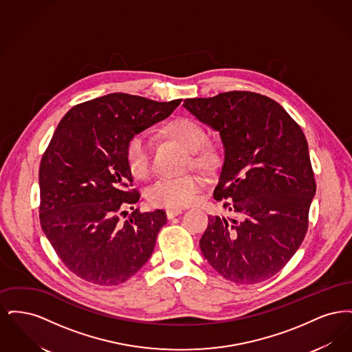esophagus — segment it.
Segmentation results:
<instances>
[{"mask_svg": "<svg viewBox=\"0 0 352 352\" xmlns=\"http://www.w3.org/2000/svg\"><path fill=\"white\" fill-rule=\"evenodd\" d=\"M181 214H182L181 208H168V210H166V217H168V219L175 218V217H178Z\"/></svg>", "mask_w": 352, "mask_h": 352, "instance_id": "1", "label": "esophagus"}]
</instances>
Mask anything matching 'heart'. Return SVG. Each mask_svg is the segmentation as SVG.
Returning a JSON list of instances; mask_svg holds the SVG:
<instances>
[{
	"label": "heart",
	"mask_w": 352,
	"mask_h": 352,
	"mask_svg": "<svg viewBox=\"0 0 352 352\" xmlns=\"http://www.w3.org/2000/svg\"><path fill=\"white\" fill-rule=\"evenodd\" d=\"M168 132L175 137L188 151H194V162L201 166H212L218 154L214 148L203 146L207 133L195 120L181 118L170 122ZM126 162L131 173L137 178H145L151 170L153 142L149 134L137 133L131 137L126 144ZM201 178L194 174L174 178H160L148 187L146 198L155 207L181 208L195 201L201 188Z\"/></svg>",
	"instance_id": "heart-1"
}]
</instances>
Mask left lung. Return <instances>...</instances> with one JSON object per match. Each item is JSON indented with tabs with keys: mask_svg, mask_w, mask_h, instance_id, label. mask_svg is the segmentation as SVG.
Here are the masks:
<instances>
[{
	"mask_svg": "<svg viewBox=\"0 0 352 352\" xmlns=\"http://www.w3.org/2000/svg\"><path fill=\"white\" fill-rule=\"evenodd\" d=\"M184 107L218 131L224 162L217 201L232 218L208 217L201 251L236 284H257L278 273L309 227L316 179L301 126L277 101L250 91L186 99Z\"/></svg>",
	"mask_w": 352,
	"mask_h": 352,
	"instance_id": "1",
	"label": "left lung"
}]
</instances>
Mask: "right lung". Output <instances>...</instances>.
<instances>
[{
	"label": "right lung",
	"mask_w": 352,
	"mask_h": 352,
	"mask_svg": "<svg viewBox=\"0 0 352 352\" xmlns=\"http://www.w3.org/2000/svg\"><path fill=\"white\" fill-rule=\"evenodd\" d=\"M181 101L109 94L71 108L54 132L39 166L41 227L84 281L122 284L149 260L166 214L135 208L120 220L140 199L125 151L132 135L168 118Z\"/></svg>",
	"instance_id": "right-lung-1"
}]
</instances>
